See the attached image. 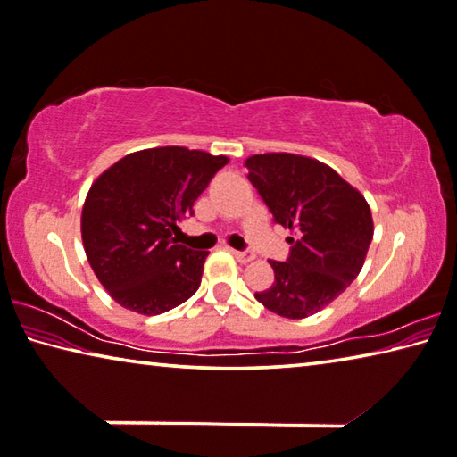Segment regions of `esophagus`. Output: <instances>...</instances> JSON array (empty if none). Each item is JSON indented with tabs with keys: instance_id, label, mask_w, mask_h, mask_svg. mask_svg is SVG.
Returning <instances> with one entry per match:
<instances>
[{
	"instance_id": "1",
	"label": "esophagus",
	"mask_w": 457,
	"mask_h": 457,
	"mask_svg": "<svg viewBox=\"0 0 457 457\" xmlns=\"http://www.w3.org/2000/svg\"><path fill=\"white\" fill-rule=\"evenodd\" d=\"M235 255V259L237 262H241V263H249V262H253V259H255V255H253L251 251H230Z\"/></svg>"
}]
</instances>
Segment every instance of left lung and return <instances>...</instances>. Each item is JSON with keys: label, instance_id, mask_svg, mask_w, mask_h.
I'll return each mask as SVG.
<instances>
[{"label": "left lung", "instance_id": "8db88e82", "mask_svg": "<svg viewBox=\"0 0 457 457\" xmlns=\"http://www.w3.org/2000/svg\"><path fill=\"white\" fill-rule=\"evenodd\" d=\"M249 181L296 238L286 262H270L273 284L255 298L286 319H306L345 292L366 262L374 220L363 195L317 159L265 153L245 161Z\"/></svg>", "mask_w": 457, "mask_h": 457}]
</instances>
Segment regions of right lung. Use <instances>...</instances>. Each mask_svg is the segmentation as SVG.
I'll use <instances>...</instances> for the list:
<instances>
[{"label":"right lung","mask_w":457,"mask_h":457,"mask_svg":"<svg viewBox=\"0 0 457 457\" xmlns=\"http://www.w3.org/2000/svg\"><path fill=\"white\" fill-rule=\"evenodd\" d=\"M228 157L157 146L130 153L91 184L81 238L96 278L132 312L161 314L200 287L208 251L178 245V222Z\"/></svg>","instance_id":"1"}]
</instances>
